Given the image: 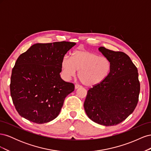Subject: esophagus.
<instances>
[{
  "instance_id": "34e87169",
  "label": "esophagus",
  "mask_w": 151,
  "mask_h": 151,
  "mask_svg": "<svg viewBox=\"0 0 151 151\" xmlns=\"http://www.w3.org/2000/svg\"><path fill=\"white\" fill-rule=\"evenodd\" d=\"M80 87H81L80 85H79V84H76V85H75V89H78V88H80Z\"/></svg>"
}]
</instances>
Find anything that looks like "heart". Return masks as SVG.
<instances>
[{"label": "heart", "mask_w": 151, "mask_h": 151, "mask_svg": "<svg viewBox=\"0 0 151 151\" xmlns=\"http://www.w3.org/2000/svg\"><path fill=\"white\" fill-rule=\"evenodd\" d=\"M62 73L68 79L76 75L79 70V78L85 86L93 87L103 82L110 74L112 63L108 57L88 50H77L70 58L63 57L61 64Z\"/></svg>", "instance_id": "1"}]
</instances>
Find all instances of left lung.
I'll use <instances>...</instances> for the list:
<instances>
[{"instance_id": "8db88e82", "label": "left lung", "mask_w": 151, "mask_h": 151, "mask_svg": "<svg viewBox=\"0 0 151 151\" xmlns=\"http://www.w3.org/2000/svg\"><path fill=\"white\" fill-rule=\"evenodd\" d=\"M112 63L110 74L101 83L90 88L84 108L91 120L104 126L119 124L134 111L139 101L137 68L122 52L99 48Z\"/></svg>"}]
</instances>
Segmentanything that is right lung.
<instances>
[{
  "label": "right lung",
  "mask_w": 151,
  "mask_h": 151,
  "mask_svg": "<svg viewBox=\"0 0 151 151\" xmlns=\"http://www.w3.org/2000/svg\"><path fill=\"white\" fill-rule=\"evenodd\" d=\"M76 43H36L20 55L12 68L10 91L13 104L22 117L42 124L60 113L74 84L62 79L61 64Z\"/></svg>",
  "instance_id": "obj_1"
}]
</instances>
